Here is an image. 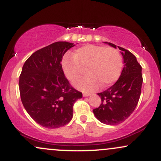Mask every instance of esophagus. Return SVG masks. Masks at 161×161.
<instances>
[{
    "mask_svg": "<svg viewBox=\"0 0 161 161\" xmlns=\"http://www.w3.org/2000/svg\"><path fill=\"white\" fill-rule=\"evenodd\" d=\"M82 95H83V97H88V96L90 95V94L87 93V92H84V93L82 94Z\"/></svg>",
    "mask_w": 161,
    "mask_h": 161,
    "instance_id": "1",
    "label": "esophagus"
}]
</instances>
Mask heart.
<instances>
[{
	"label": "heart",
	"instance_id": "obj_1",
	"mask_svg": "<svg viewBox=\"0 0 161 161\" xmlns=\"http://www.w3.org/2000/svg\"><path fill=\"white\" fill-rule=\"evenodd\" d=\"M62 68L71 82L78 79L86 69L87 75L74 83L83 92H92L100 86L105 88L119 79L123 68V59L117 49L112 47L88 45L77 49L73 57H65Z\"/></svg>",
	"mask_w": 161,
	"mask_h": 161
}]
</instances>
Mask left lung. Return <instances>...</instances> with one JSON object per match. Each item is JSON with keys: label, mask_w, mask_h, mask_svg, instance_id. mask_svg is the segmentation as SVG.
<instances>
[{"label": "left lung", "mask_w": 161, "mask_h": 161, "mask_svg": "<svg viewBox=\"0 0 161 161\" xmlns=\"http://www.w3.org/2000/svg\"><path fill=\"white\" fill-rule=\"evenodd\" d=\"M116 48V45L105 42ZM123 57L124 67L114 86L98 93L101 103L93 113L97 119L107 125H118L129 117L137 106L143 82L142 66L128 50L119 47Z\"/></svg>", "instance_id": "left-lung-1"}]
</instances>
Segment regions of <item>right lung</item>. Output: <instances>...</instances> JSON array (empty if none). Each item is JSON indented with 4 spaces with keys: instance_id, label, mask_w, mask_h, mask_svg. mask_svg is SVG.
<instances>
[{
    "instance_id": "obj_1",
    "label": "right lung",
    "mask_w": 161,
    "mask_h": 161,
    "mask_svg": "<svg viewBox=\"0 0 161 161\" xmlns=\"http://www.w3.org/2000/svg\"><path fill=\"white\" fill-rule=\"evenodd\" d=\"M75 46L57 42L33 53L25 62L19 75L22 103L37 123L56 129L69 123L73 107L82 92L70 86L61 65L63 56Z\"/></svg>"
}]
</instances>
